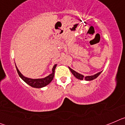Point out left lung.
<instances>
[{"instance_id": "1", "label": "left lung", "mask_w": 125, "mask_h": 125, "mask_svg": "<svg viewBox=\"0 0 125 125\" xmlns=\"http://www.w3.org/2000/svg\"><path fill=\"white\" fill-rule=\"evenodd\" d=\"M68 68H69V70L71 71V72L73 74L74 76L75 77L77 78V79H80V80H83V79H85L86 81L93 80V79H96V78H98V76H99V75L101 73V72H102V71H101V72L95 74H94V75H92V76H85L84 77V76L83 74H81L78 73H77L76 71H74L73 69H71L70 67H68Z\"/></svg>"}]
</instances>
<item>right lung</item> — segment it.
<instances>
[{
    "mask_svg": "<svg viewBox=\"0 0 125 125\" xmlns=\"http://www.w3.org/2000/svg\"><path fill=\"white\" fill-rule=\"evenodd\" d=\"M56 66H57V64H55L54 66H53L52 69L51 74H49L47 76L45 77V78H39V79H32V78L25 77L20 72V71L18 69L16 65H15V67H16V69H17V71L18 73V74L19 75L20 78H21L25 83H27V84H29V86L32 87V88H43V87H45L47 84H49L52 81V80L54 78V71L55 69L56 68Z\"/></svg>",
    "mask_w": 125,
    "mask_h": 125,
    "instance_id": "obj_1",
    "label": "right lung"
}]
</instances>
